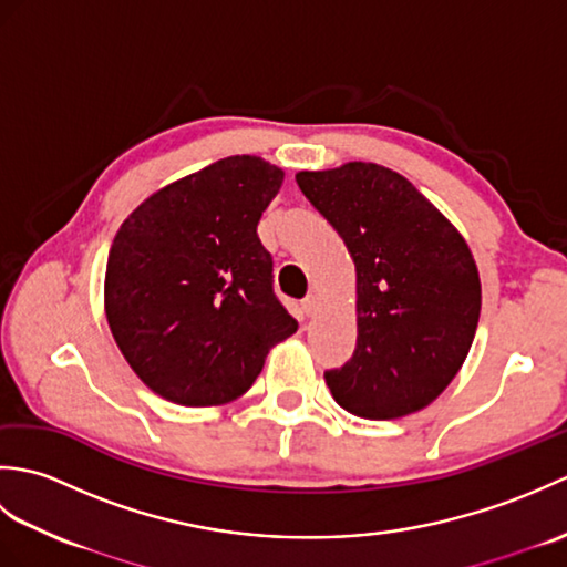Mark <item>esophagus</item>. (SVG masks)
I'll return each instance as SVG.
<instances>
[{
	"instance_id": "34e87169",
	"label": "esophagus",
	"mask_w": 567,
	"mask_h": 567,
	"mask_svg": "<svg viewBox=\"0 0 567 567\" xmlns=\"http://www.w3.org/2000/svg\"><path fill=\"white\" fill-rule=\"evenodd\" d=\"M302 311H305L307 317H315L317 311H319V297L317 295H307L302 299Z\"/></svg>"
}]
</instances>
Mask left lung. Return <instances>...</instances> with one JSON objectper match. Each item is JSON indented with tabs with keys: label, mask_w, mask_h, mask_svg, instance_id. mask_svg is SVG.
Masks as SVG:
<instances>
[{
	"label": "left lung",
	"mask_w": 567,
	"mask_h": 567,
	"mask_svg": "<svg viewBox=\"0 0 567 567\" xmlns=\"http://www.w3.org/2000/svg\"><path fill=\"white\" fill-rule=\"evenodd\" d=\"M297 185L355 262L358 341L341 370L323 372L333 400L372 421L429 406L463 368L480 321L483 287L465 238L378 163L302 171Z\"/></svg>",
	"instance_id": "left-lung-1"
}]
</instances>
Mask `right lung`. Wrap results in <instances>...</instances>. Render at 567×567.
<instances>
[{
	"mask_svg": "<svg viewBox=\"0 0 567 567\" xmlns=\"http://www.w3.org/2000/svg\"><path fill=\"white\" fill-rule=\"evenodd\" d=\"M285 173L231 155L153 192L118 226L104 311L146 388L183 406L238 400L270 348L297 331L258 238Z\"/></svg>",
	"mask_w": 567,
	"mask_h": 567,
	"instance_id": "1",
	"label": "right lung"
}]
</instances>
